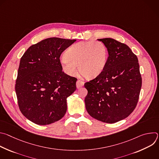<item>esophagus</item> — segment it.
Listing matches in <instances>:
<instances>
[{"mask_svg":"<svg viewBox=\"0 0 159 159\" xmlns=\"http://www.w3.org/2000/svg\"><path fill=\"white\" fill-rule=\"evenodd\" d=\"M84 82H82V81H81V80H78L77 81V82H76L77 88L79 89V88L82 87V86L84 85Z\"/></svg>","mask_w":159,"mask_h":159,"instance_id":"34e87169","label":"esophagus"}]
</instances>
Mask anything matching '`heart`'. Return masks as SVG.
<instances>
[{
  "instance_id": "heart-1",
  "label": "heart",
  "mask_w": 159,
  "mask_h": 159,
  "mask_svg": "<svg viewBox=\"0 0 159 159\" xmlns=\"http://www.w3.org/2000/svg\"><path fill=\"white\" fill-rule=\"evenodd\" d=\"M60 60L63 72L69 75H74L77 66L81 75L86 79H93L104 70L107 60L106 47L99 41H86L75 43L65 53Z\"/></svg>"
}]
</instances>
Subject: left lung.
<instances>
[{"instance_id":"1","label":"left lung","mask_w":159,"mask_h":159,"mask_svg":"<svg viewBox=\"0 0 159 159\" xmlns=\"http://www.w3.org/2000/svg\"><path fill=\"white\" fill-rule=\"evenodd\" d=\"M109 54L103 71L85 83V108L90 116L107 123L128 117L137 106L142 77L137 55L126 44L112 38L98 39Z\"/></svg>"}]
</instances>
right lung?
<instances>
[{
    "label": "right lung",
    "mask_w": 159,
    "mask_h": 159,
    "mask_svg": "<svg viewBox=\"0 0 159 159\" xmlns=\"http://www.w3.org/2000/svg\"><path fill=\"white\" fill-rule=\"evenodd\" d=\"M75 41L45 39L21 57L15 90L20 112L33 123L47 125L65 115L66 98L76 90L77 79L62 71L60 57Z\"/></svg>",
    "instance_id": "add662e5"
}]
</instances>
